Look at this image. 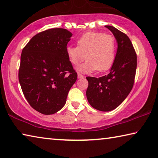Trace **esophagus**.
<instances>
[{
	"label": "esophagus",
	"mask_w": 158,
	"mask_h": 158,
	"mask_svg": "<svg viewBox=\"0 0 158 158\" xmlns=\"http://www.w3.org/2000/svg\"><path fill=\"white\" fill-rule=\"evenodd\" d=\"M84 75H82L81 74H80L79 72H78V78L79 79H81V78H84Z\"/></svg>",
	"instance_id": "1"
}]
</instances>
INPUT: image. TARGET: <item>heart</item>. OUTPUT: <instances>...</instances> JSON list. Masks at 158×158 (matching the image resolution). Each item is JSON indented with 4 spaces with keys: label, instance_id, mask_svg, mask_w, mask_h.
I'll use <instances>...</instances> for the list:
<instances>
[{
    "label": "heart",
    "instance_id": "heart-1",
    "mask_svg": "<svg viewBox=\"0 0 158 158\" xmlns=\"http://www.w3.org/2000/svg\"><path fill=\"white\" fill-rule=\"evenodd\" d=\"M77 46H68L67 54L74 65L88 60L79 69L86 72H106L112 67L116 57L117 44L113 36L103 32L90 31L77 39Z\"/></svg>",
    "mask_w": 158,
    "mask_h": 158
}]
</instances>
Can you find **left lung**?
I'll list each match as a JSON object with an SVG mask.
<instances>
[{
	"instance_id": "1",
	"label": "left lung",
	"mask_w": 158,
	"mask_h": 158,
	"mask_svg": "<svg viewBox=\"0 0 158 158\" xmlns=\"http://www.w3.org/2000/svg\"><path fill=\"white\" fill-rule=\"evenodd\" d=\"M117 39L118 48L110 72L96 78L87 77L86 97L90 105L100 111H111L124 101L134 84L137 56L127 34L112 26H105Z\"/></svg>"
}]
</instances>
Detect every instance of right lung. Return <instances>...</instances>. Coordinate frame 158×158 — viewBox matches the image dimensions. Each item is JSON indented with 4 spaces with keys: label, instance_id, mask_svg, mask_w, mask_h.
Here are the masks:
<instances>
[{
    "label": "right lung",
    "instance_id": "1",
    "mask_svg": "<svg viewBox=\"0 0 158 158\" xmlns=\"http://www.w3.org/2000/svg\"><path fill=\"white\" fill-rule=\"evenodd\" d=\"M72 36L65 29L45 30L32 37L22 51L19 84L27 102L41 114L61 110L77 81V73L67 54Z\"/></svg>",
    "mask_w": 158,
    "mask_h": 158
}]
</instances>
